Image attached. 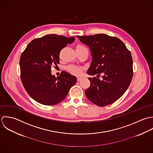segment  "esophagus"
Returning <instances> with one entry per match:
<instances>
[{
    "label": "esophagus",
    "mask_w": 153,
    "mask_h": 153,
    "mask_svg": "<svg viewBox=\"0 0 153 153\" xmlns=\"http://www.w3.org/2000/svg\"><path fill=\"white\" fill-rule=\"evenodd\" d=\"M82 79V77H78L77 78V82L80 81Z\"/></svg>",
    "instance_id": "esophagus-1"
}]
</instances>
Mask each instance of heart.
<instances>
[{
	"mask_svg": "<svg viewBox=\"0 0 153 153\" xmlns=\"http://www.w3.org/2000/svg\"><path fill=\"white\" fill-rule=\"evenodd\" d=\"M77 48H86L83 45L78 44L76 46V49H77ZM67 70L73 75L80 76L82 73L83 68L82 67L77 66V65H70L67 67Z\"/></svg>",
	"mask_w": 153,
	"mask_h": 153,
	"instance_id": "1",
	"label": "heart"
}]
</instances>
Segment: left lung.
I'll list each match as a JSON object with an SVG mask.
<instances>
[{
	"instance_id": "obj_1",
	"label": "left lung",
	"mask_w": 153,
	"mask_h": 153,
	"mask_svg": "<svg viewBox=\"0 0 153 153\" xmlns=\"http://www.w3.org/2000/svg\"><path fill=\"white\" fill-rule=\"evenodd\" d=\"M77 36L89 47L92 53V64L88 74H104L102 80L95 77L88 78L91 85L85 92L88 99L99 106L113 103L127 90L133 77L130 51L115 36L103 33Z\"/></svg>"
}]
</instances>
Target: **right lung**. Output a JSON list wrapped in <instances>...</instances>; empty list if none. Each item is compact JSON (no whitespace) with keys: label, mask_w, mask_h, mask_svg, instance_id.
<instances>
[{"label":"right lung","mask_w":153,"mask_h":153,"mask_svg":"<svg viewBox=\"0 0 153 153\" xmlns=\"http://www.w3.org/2000/svg\"><path fill=\"white\" fill-rule=\"evenodd\" d=\"M74 41L49 34L33 39L22 52L19 60L22 85L32 99L44 105L60 103L76 84L77 78L62 71L58 77L51 75V67L60 63L61 50Z\"/></svg>","instance_id":"obj_1"}]
</instances>
